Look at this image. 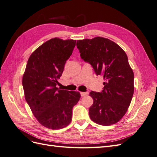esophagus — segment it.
<instances>
[{
  "label": "esophagus",
  "instance_id": "obj_1",
  "mask_svg": "<svg viewBox=\"0 0 157 157\" xmlns=\"http://www.w3.org/2000/svg\"><path fill=\"white\" fill-rule=\"evenodd\" d=\"M88 94V92H80V95H81V96L83 97V96H87V95Z\"/></svg>",
  "mask_w": 157,
  "mask_h": 157
}]
</instances>
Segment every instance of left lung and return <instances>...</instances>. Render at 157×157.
Returning <instances> with one entry per match:
<instances>
[{
	"label": "left lung",
	"mask_w": 157,
	"mask_h": 157,
	"mask_svg": "<svg viewBox=\"0 0 157 157\" xmlns=\"http://www.w3.org/2000/svg\"><path fill=\"white\" fill-rule=\"evenodd\" d=\"M77 46L81 58L105 80L101 92L90 93L94 99L90 117L102 126L115 124L126 113L134 90V75L125 52L115 42L100 36L78 40Z\"/></svg>",
	"instance_id": "obj_1"
}]
</instances>
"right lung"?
I'll return each instance as SVG.
<instances>
[{"label":"right lung","mask_w":157,"mask_h":157,"mask_svg":"<svg viewBox=\"0 0 157 157\" xmlns=\"http://www.w3.org/2000/svg\"><path fill=\"white\" fill-rule=\"evenodd\" d=\"M75 40L54 38L36 48L28 59L22 85L25 98L40 124L52 130L68 126L72 110L80 98L78 92L56 87Z\"/></svg>","instance_id":"1"}]
</instances>
